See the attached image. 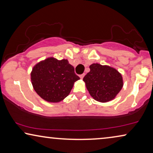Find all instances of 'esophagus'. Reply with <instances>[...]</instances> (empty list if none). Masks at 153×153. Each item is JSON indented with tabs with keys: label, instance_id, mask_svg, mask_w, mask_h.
Instances as JSON below:
<instances>
[{
	"label": "esophagus",
	"instance_id": "obj_1",
	"mask_svg": "<svg viewBox=\"0 0 153 153\" xmlns=\"http://www.w3.org/2000/svg\"><path fill=\"white\" fill-rule=\"evenodd\" d=\"M84 76H85V74H81L80 76H79V77H80L81 79H82L83 77H84Z\"/></svg>",
	"mask_w": 153,
	"mask_h": 153
}]
</instances>
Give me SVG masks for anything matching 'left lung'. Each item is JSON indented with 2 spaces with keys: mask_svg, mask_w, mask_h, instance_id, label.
Listing matches in <instances>:
<instances>
[{
  "mask_svg": "<svg viewBox=\"0 0 153 153\" xmlns=\"http://www.w3.org/2000/svg\"><path fill=\"white\" fill-rule=\"evenodd\" d=\"M83 80L90 95L101 102L114 98L123 87L121 75L115 68L99 64H91Z\"/></svg>",
  "mask_w": 153,
  "mask_h": 153,
  "instance_id": "obj_1",
  "label": "left lung"
}]
</instances>
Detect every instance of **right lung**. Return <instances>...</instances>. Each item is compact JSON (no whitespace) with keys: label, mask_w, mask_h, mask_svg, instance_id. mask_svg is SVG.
<instances>
[{"label":"right lung","mask_w":153,"mask_h":153,"mask_svg":"<svg viewBox=\"0 0 153 153\" xmlns=\"http://www.w3.org/2000/svg\"><path fill=\"white\" fill-rule=\"evenodd\" d=\"M79 79L67 59L57 60L53 57L36 64L31 73L34 89L41 98L51 102L65 98Z\"/></svg>","instance_id":"obj_1"}]
</instances>
